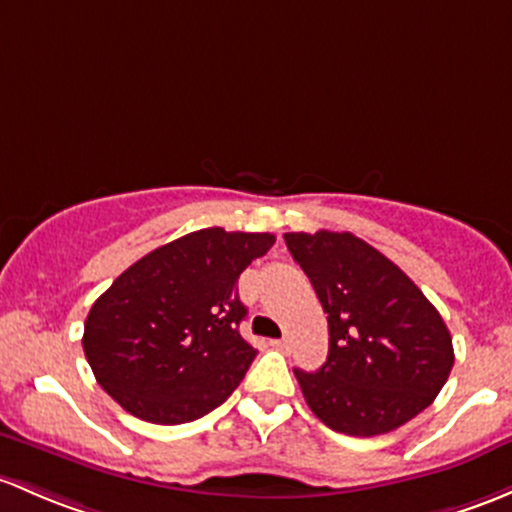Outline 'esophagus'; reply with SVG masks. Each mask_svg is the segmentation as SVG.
I'll return each mask as SVG.
<instances>
[{"mask_svg": "<svg viewBox=\"0 0 512 512\" xmlns=\"http://www.w3.org/2000/svg\"><path fill=\"white\" fill-rule=\"evenodd\" d=\"M270 346H272V348H277V351H287V348H289V341H287V338H272Z\"/></svg>", "mask_w": 512, "mask_h": 512, "instance_id": "1", "label": "esophagus"}]
</instances>
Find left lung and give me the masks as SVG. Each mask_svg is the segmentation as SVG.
<instances>
[{
    "label": "left lung",
    "mask_w": 512,
    "mask_h": 512,
    "mask_svg": "<svg viewBox=\"0 0 512 512\" xmlns=\"http://www.w3.org/2000/svg\"><path fill=\"white\" fill-rule=\"evenodd\" d=\"M328 319V358L294 370L309 410L333 432L378 437L427 410L454 365L432 301L395 262L351 233H284Z\"/></svg>",
    "instance_id": "obj_1"
}]
</instances>
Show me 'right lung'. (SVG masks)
Listing matches in <instances>:
<instances>
[{"label": "right lung", "instance_id": "1", "mask_svg": "<svg viewBox=\"0 0 512 512\" xmlns=\"http://www.w3.org/2000/svg\"><path fill=\"white\" fill-rule=\"evenodd\" d=\"M270 233L203 228L127 267L85 319L83 351L102 390L152 424H184L223 405L257 351L240 336L238 277Z\"/></svg>", "mask_w": 512, "mask_h": 512}]
</instances>
